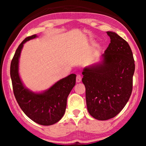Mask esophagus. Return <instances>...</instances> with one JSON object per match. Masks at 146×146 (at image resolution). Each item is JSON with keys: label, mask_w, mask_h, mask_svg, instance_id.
I'll use <instances>...</instances> for the list:
<instances>
[{"label": "esophagus", "mask_w": 146, "mask_h": 146, "mask_svg": "<svg viewBox=\"0 0 146 146\" xmlns=\"http://www.w3.org/2000/svg\"><path fill=\"white\" fill-rule=\"evenodd\" d=\"M81 80H82V76H81L80 75H77L76 77V82H80Z\"/></svg>", "instance_id": "obj_1"}]
</instances>
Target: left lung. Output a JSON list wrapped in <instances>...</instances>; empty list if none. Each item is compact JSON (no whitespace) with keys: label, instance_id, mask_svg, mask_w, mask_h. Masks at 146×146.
I'll return each instance as SVG.
<instances>
[{"label":"left lung","instance_id":"8db88e82","mask_svg":"<svg viewBox=\"0 0 146 146\" xmlns=\"http://www.w3.org/2000/svg\"><path fill=\"white\" fill-rule=\"evenodd\" d=\"M111 42L102 60L84 68L88 111L95 119L106 120L117 115L129 100L135 65L129 44L115 32L107 31Z\"/></svg>","mask_w":146,"mask_h":146}]
</instances>
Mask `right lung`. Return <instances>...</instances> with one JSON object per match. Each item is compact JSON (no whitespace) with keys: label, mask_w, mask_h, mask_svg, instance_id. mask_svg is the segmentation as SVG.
I'll list each match as a JSON object with an SVG mask.
<instances>
[{"label":"right lung","mask_w":146,"mask_h":146,"mask_svg":"<svg viewBox=\"0 0 146 146\" xmlns=\"http://www.w3.org/2000/svg\"><path fill=\"white\" fill-rule=\"evenodd\" d=\"M36 37V35L28 36L19 46L11 62L10 76L14 95L23 112L38 124L50 125L58 122L64 115L68 97L75 85L76 75L71 74L60 79L41 93L26 88L19 75V58L24 44Z\"/></svg>","instance_id":"add662e5"}]
</instances>
